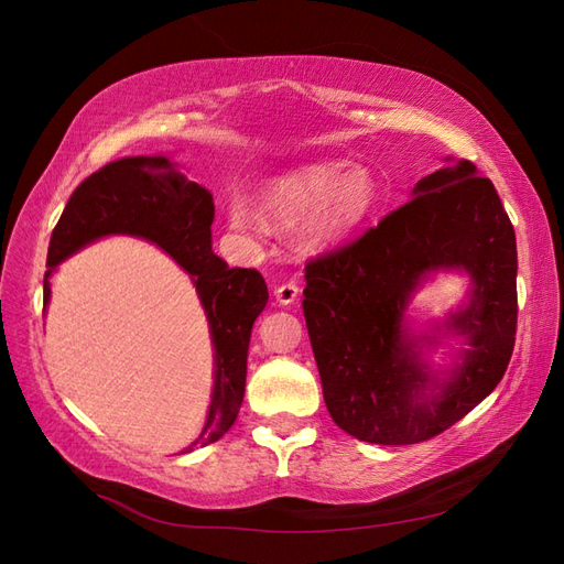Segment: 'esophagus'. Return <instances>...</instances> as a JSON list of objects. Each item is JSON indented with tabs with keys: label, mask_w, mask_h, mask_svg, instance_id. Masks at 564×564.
<instances>
[{
	"label": "esophagus",
	"mask_w": 564,
	"mask_h": 564,
	"mask_svg": "<svg viewBox=\"0 0 564 564\" xmlns=\"http://www.w3.org/2000/svg\"><path fill=\"white\" fill-rule=\"evenodd\" d=\"M275 296L282 305H289L294 303L299 299V286L294 282H284V284H278L275 286Z\"/></svg>",
	"instance_id": "esophagus-1"
}]
</instances>
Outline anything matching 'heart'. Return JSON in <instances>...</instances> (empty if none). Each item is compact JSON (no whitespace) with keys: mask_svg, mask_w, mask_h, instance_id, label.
Wrapping results in <instances>:
<instances>
[{"mask_svg":"<svg viewBox=\"0 0 564 564\" xmlns=\"http://www.w3.org/2000/svg\"><path fill=\"white\" fill-rule=\"evenodd\" d=\"M261 212L235 195L228 202V224L235 232L259 237L275 228H296L305 249L322 251L344 242L381 202V183L365 164L319 162L270 181L261 195Z\"/></svg>","mask_w":564,"mask_h":564,"instance_id":"1","label":"heart"}]
</instances>
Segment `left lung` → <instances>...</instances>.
Returning <instances> with one entry per match:
<instances>
[{
    "instance_id": "8db88e82",
    "label": "left lung",
    "mask_w": 564,
    "mask_h": 564,
    "mask_svg": "<svg viewBox=\"0 0 564 564\" xmlns=\"http://www.w3.org/2000/svg\"><path fill=\"white\" fill-rule=\"evenodd\" d=\"M414 195L305 265L303 315L324 404L340 431L371 445H419L447 431L499 386L516 346L518 247L497 187L460 160L421 178ZM437 269L474 280L448 321L471 348L447 380L403 327L405 301Z\"/></svg>"
}]
</instances>
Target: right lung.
<instances>
[{
  "label": "right lung",
  "mask_w": 564,
  "mask_h": 564,
  "mask_svg": "<svg viewBox=\"0 0 564 564\" xmlns=\"http://www.w3.org/2000/svg\"><path fill=\"white\" fill-rule=\"evenodd\" d=\"M214 197L162 155L124 158L98 169L67 199L51 232L46 253L44 303L48 278L61 261L106 235H133L158 245L193 275L209 319L216 383L207 423L185 452L224 437L240 412L247 381V352L253 319L268 303L259 270L228 268L212 251Z\"/></svg>",
  "instance_id": "1"
}]
</instances>
